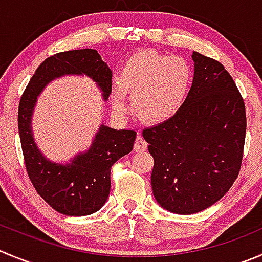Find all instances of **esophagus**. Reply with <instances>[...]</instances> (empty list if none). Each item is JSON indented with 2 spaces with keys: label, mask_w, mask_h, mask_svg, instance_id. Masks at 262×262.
<instances>
[{
  "label": "esophagus",
  "mask_w": 262,
  "mask_h": 262,
  "mask_svg": "<svg viewBox=\"0 0 262 262\" xmlns=\"http://www.w3.org/2000/svg\"><path fill=\"white\" fill-rule=\"evenodd\" d=\"M147 149V142L142 138L141 136L137 137L136 142H134V151L137 152H143Z\"/></svg>",
  "instance_id": "esophagus-1"
}]
</instances>
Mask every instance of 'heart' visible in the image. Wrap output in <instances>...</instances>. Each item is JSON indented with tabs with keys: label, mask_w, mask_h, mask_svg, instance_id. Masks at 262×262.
Listing matches in <instances>:
<instances>
[{
	"label": "heart",
	"mask_w": 262,
	"mask_h": 262,
	"mask_svg": "<svg viewBox=\"0 0 262 262\" xmlns=\"http://www.w3.org/2000/svg\"><path fill=\"white\" fill-rule=\"evenodd\" d=\"M192 79V68L185 58L170 57L155 50L138 51L129 56L114 82V108L124 113L129 93L134 114L143 123H166L182 108Z\"/></svg>",
	"instance_id": "1"
}]
</instances>
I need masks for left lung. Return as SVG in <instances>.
<instances>
[{"mask_svg":"<svg viewBox=\"0 0 262 262\" xmlns=\"http://www.w3.org/2000/svg\"><path fill=\"white\" fill-rule=\"evenodd\" d=\"M192 87L174 118L143 130L151 185L162 209L190 215L219 201L237 179L246 138L243 98L219 61L193 52Z\"/></svg>","mask_w":262,"mask_h":262,"instance_id":"8db88e82","label":"left lung"}]
</instances>
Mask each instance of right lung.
Listing matches in <instances>:
<instances>
[{
    "label": "right lung",
    "instance_id": "add662e5",
    "mask_svg": "<svg viewBox=\"0 0 262 262\" xmlns=\"http://www.w3.org/2000/svg\"><path fill=\"white\" fill-rule=\"evenodd\" d=\"M65 75H87L103 100L111 93L113 73L96 50H73L46 58L35 70L19 103L17 125L28 175L38 194L60 214L84 216L98 211L110 194L111 166L133 149L137 133L101 124L92 144L68 164L51 161L38 148L32 115L46 85Z\"/></svg>",
    "mask_w": 262,
    "mask_h": 262
}]
</instances>
